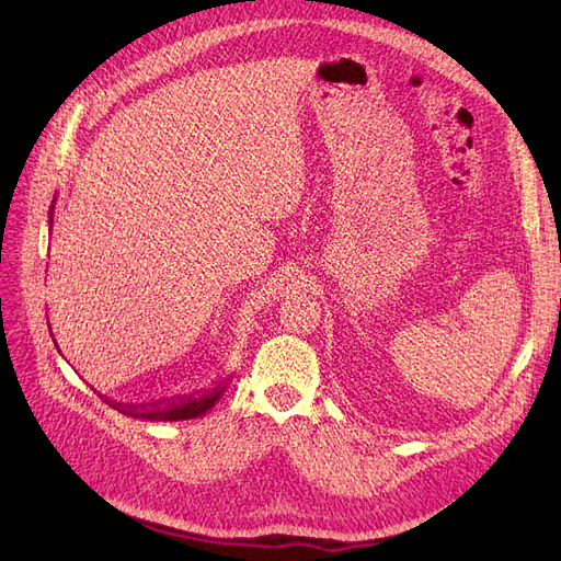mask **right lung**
<instances>
[{
    "label": "right lung",
    "instance_id": "right-lung-1",
    "mask_svg": "<svg viewBox=\"0 0 561 561\" xmlns=\"http://www.w3.org/2000/svg\"><path fill=\"white\" fill-rule=\"evenodd\" d=\"M54 206L56 201L50 203L48 210V231L50 225H54ZM227 381H219L217 386L208 388V390H194L190 396H175V398H163V400H151V402H116L110 400L105 396L103 398L112 410L122 412L126 416L133 419H147V421H186V419H196L203 416L208 410H213L215 402L222 398V393L227 390Z\"/></svg>",
    "mask_w": 561,
    "mask_h": 561
}]
</instances>
